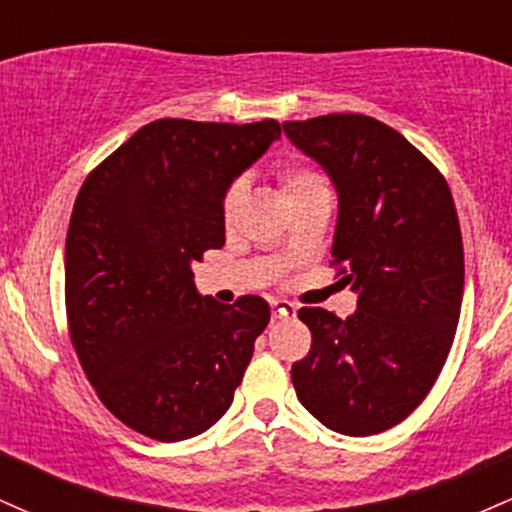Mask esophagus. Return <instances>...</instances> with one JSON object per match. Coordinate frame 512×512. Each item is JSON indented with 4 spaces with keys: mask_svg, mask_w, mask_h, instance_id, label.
<instances>
[{
    "mask_svg": "<svg viewBox=\"0 0 512 512\" xmlns=\"http://www.w3.org/2000/svg\"><path fill=\"white\" fill-rule=\"evenodd\" d=\"M296 315V305L291 301H272V317L274 320H284V317Z\"/></svg>",
    "mask_w": 512,
    "mask_h": 512,
    "instance_id": "esophagus-1",
    "label": "esophagus"
}]
</instances>
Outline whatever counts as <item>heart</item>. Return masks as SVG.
Segmentation results:
<instances>
[{"label": "heart", "instance_id": "1", "mask_svg": "<svg viewBox=\"0 0 512 512\" xmlns=\"http://www.w3.org/2000/svg\"><path fill=\"white\" fill-rule=\"evenodd\" d=\"M279 185L284 190L286 202L291 204H301V202H310V199H330L332 195V185L330 178L322 173L320 168L310 166V163H301V161H291L284 163L279 168ZM245 195V185L243 182H231L228 190L223 192L221 199V219L223 223H231L233 216L243 202Z\"/></svg>", "mask_w": 512, "mask_h": 512}]
</instances>
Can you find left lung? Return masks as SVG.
Returning <instances> with one entry per match:
<instances>
[{"label":"left lung","instance_id":"8db88e82","mask_svg":"<svg viewBox=\"0 0 512 512\" xmlns=\"http://www.w3.org/2000/svg\"><path fill=\"white\" fill-rule=\"evenodd\" d=\"M284 132L337 185L332 267L358 291L346 320L298 310L313 344L293 363V387L332 431L383 433L436 385L460 320L464 250L448 180L375 117L332 113Z\"/></svg>","mask_w":512,"mask_h":512}]
</instances>
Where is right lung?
<instances>
[{"label":"right lung","instance_id":"obj_1","mask_svg":"<svg viewBox=\"0 0 512 512\" xmlns=\"http://www.w3.org/2000/svg\"><path fill=\"white\" fill-rule=\"evenodd\" d=\"M279 134L276 120L149 122L76 195L69 337L98 399L146 438L178 443L214 426L267 327L260 296H199L190 264L223 248V192Z\"/></svg>","mask_w":512,"mask_h":512}]
</instances>
